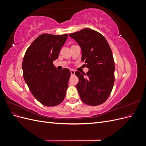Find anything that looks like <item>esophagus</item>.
<instances>
[{"label":"esophagus","mask_w":146,"mask_h":146,"mask_svg":"<svg viewBox=\"0 0 146 146\" xmlns=\"http://www.w3.org/2000/svg\"><path fill=\"white\" fill-rule=\"evenodd\" d=\"M70 74H71L72 76H74V75H75V71L73 69L70 70Z\"/></svg>","instance_id":"34e87169"}]
</instances>
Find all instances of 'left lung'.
I'll return each instance as SVG.
<instances>
[{"label": "left lung", "instance_id": "8db88e82", "mask_svg": "<svg viewBox=\"0 0 146 146\" xmlns=\"http://www.w3.org/2000/svg\"><path fill=\"white\" fill-rule=\"evenodd\" d=\"M69 35L81 47L82 60L85 61L89 69L86 74L75 72L79 79L76 88L81 99L91 106L103 104L111 94L114 82V62L111 48L102 35L90 29Z\"/></svg>", "mask_w": 146, "mask_h": 146}]
</instances>
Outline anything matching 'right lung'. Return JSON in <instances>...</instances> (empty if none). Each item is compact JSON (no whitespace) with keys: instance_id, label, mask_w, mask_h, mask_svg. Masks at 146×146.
Returning <instances> with one entry per match:
<instances>
[{"instance_id":"obj_1","label":"right lung","mask_w":146,"mask_h":146,"mask_svg":"<svg viewBox=\"0 0 146 146\" xmlns=\"http://www.w3.org/2000/svg\"><path fill=\"white\" fill-rule=\"evenodd\" d=\"M68 36L39 35L28 47L24 57L22 67L24 80L35 99L47 107L62 102L68 87L69 69L58 70L53 64Z\"/></svg>"}]
</instances>
